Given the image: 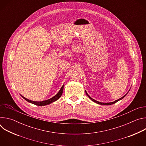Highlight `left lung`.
I'll return each instance as SVG.
<instances>
[{
    "mask_svg": "<svg viewBox=\"0 0 146 146\" xmlns=\"http://www.w3.org/2000/svg\"><path fill=\"white\" fill-rule=\"evenodd\" d=\"M128 91V92H129ZM128 92L124 96H123L122 98H119V99H117V100H115V101H114V102H109V103H102V102H98V101H96V100H95V99H92V98H91L90 96V95L87 94V91H86V95L89 97V98L91 100H92L93 102H95V103H98V104H99V105H112V104H114V103H116V102H117L118 101H119V100H121V99H122L125 96L127 95V94L128 93Z\"/></svg>",
    "mask_w": 146,
    "mask_h": 146,
    "instance_id": "obj_1",
    "label": "left lung"
}]
</instances>
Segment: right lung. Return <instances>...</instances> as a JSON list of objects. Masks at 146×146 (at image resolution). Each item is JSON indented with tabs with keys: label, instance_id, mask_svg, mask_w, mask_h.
Listing matches in <instances>:
<instances>
[{
	"label": "right lung",
	"instance_id": "right-lung-1",
	"mask_svg": "<svg viewBox=\"0 0 146 146\" xmlns=\"http://www.w3.org/2000/svg\"><path fill=\"white\" fill-rule=\"evenodd\" d=\"M63 90H64V85L62 86V87H61L60 90L56 94V95H55L54 96H53L52 98H50V99H49L48 100H43V101H40V102H36V101L31 100L28 99L24 97L21 95V96L25 100H26L28 102H29L31 103H32V104H34V105H37V106H45V105H49V104H50V103H51L57 100L61 96L62 93H63Z\"/></svg>",
	"mask_w": 146,
	"mask_h": 146
}]
</instances>
